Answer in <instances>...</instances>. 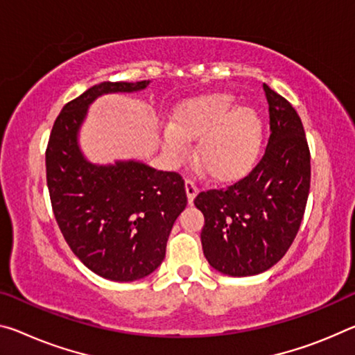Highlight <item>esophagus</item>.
<instances>
[{"label": "esophagus", "instance_id": "1", "mask_svg": "<svg viewBox=\"0 0 355 355\" xmlns=\"http://www.w3.org/2000/svg\"><path fill=\"white\" fill-rule=\"evenodd\" d=\"M184 188H187L188 202H189V204H193V202H194V198H196V194L199 193V187L193 182V180L188 178L187 182H184Z\"/></svg>", "mask_w": 355, "mask_h": 355}]
</instances>
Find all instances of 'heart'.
<instances>
[{
	"label": "heart",
	"instance_id": "1",
	"mask_svg": "<svg viewBox=\"0 0 355 355\" xmlns=\"http://www.w3.org/2000/svg\"><path fill=\"white\" fill-rule=\"evenodd\" d=\"M199 139L196 157L216 180L243 175L262 145V121L250 107H235L227 93H207L180 103L172 125L162 129V144L172 159L188 153V140Z\"/></svg>",
	"mask_w": 355,
	"mask_h": 355
}]
</instances>
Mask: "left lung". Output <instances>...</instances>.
<instances>
[{"label":"left lung","instance_id":"8db88e82","mask_svg":"<svg viewBox=\"0 0 355 355\" xmlns=\"http://www.w3.org/2000/svg\"><path fill=\"white\" fill-rule=\"evenodd\" d=\"M270 137L248 175L226 188L202 191L194 205L204 213L202 250L210 266L229 277H251L273 267L299 232L311 164L299 114L263 83Z\"/></svg>","mask_w":355,"mask_h":355}]
</instances>
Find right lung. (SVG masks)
Segmentation results:
<instances>
[{
	"mask_svg": "<svg viewBox=\"0 0 355 355\" xmlns=\"http://www.w3.org/2000/svg\"><path fill=\"white\" fill-rule=\"evenodd\" d=\"M148 83L88 88L56 116L46 151L50 202L66 243L92 272L121 283L145 278L164 261L168 234L188 204L184 180L139 161L93 164L77 134L98 96L140 92Z\"/></svg>",
	"mask_w": 355,
	"mask_h": 355,
	"instance_id": "add662e5",
	"label": "right lung"
}]
</instances>
